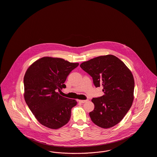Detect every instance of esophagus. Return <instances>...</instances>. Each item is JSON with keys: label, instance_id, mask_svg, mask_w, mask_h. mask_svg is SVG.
Instances as JSON below:
<instances>
[{"label": "esophagus", "instance_id": "esophagus-1", "mask_svg": "<svg viewBox=\"0 0 157 157\" xmlns=\"http://www.w3.org/2000/svg\"><path fill=\"white\" fill-rule=\"evenodd\" d=\"M87 101H88L87 99H86V100H78L79 102H80V103H85V102H87Z\"/></svg>", "mask_w": 157, "mask_h": 157}]
</instances>
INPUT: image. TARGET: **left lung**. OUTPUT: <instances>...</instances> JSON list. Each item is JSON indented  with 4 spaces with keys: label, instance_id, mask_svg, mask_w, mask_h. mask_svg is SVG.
I'll return each instance as SVG.
<instances>
[{
    "label": "left lung",
    "instance_id": "1",
    "mask_svg": "<svg viewBox=\"0 0 157 157\" xmlns=\"http://www.w3.org/2000/svg\"><path fill=\"white\" fill-rule=\"evenodd\" d=\"M93 78L96 87L102 86L104 94L92 99L94 111L89 113L96 125L108 128L119 123L132 106L135 81L124 63L113 55L100 56L80 64Z\"/></svg>",
    "mask_w": 157,
    "mask_h": 157
}]
</instances>
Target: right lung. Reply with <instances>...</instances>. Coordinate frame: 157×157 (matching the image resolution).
Returning <instances> with one entry per match:
<instances>
[{"label": "right lung", "mask_w": 157, "mask_h": 157, "mask_svg": "<svg viewBox=\"0 0 157 157\" xmlns=\"http://www.w3.org/2000/svg\"><path fill=\"white\" fill-rule=\"evenodd\" d=\"M78 63L62 58L43 57L29 67L24 77V99L37 121L43 125L58 129L70 120L74 99L58 92L66 87L64 82Z\"/></svg>", "instance_id": "add662e5"}]
</instances>
